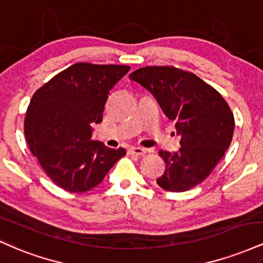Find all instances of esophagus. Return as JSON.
<instances>
[{"label": "esophagus", "mask_w": 263, "mask_h": 263, "mask_svg": "<svg viewBox=\"0 0 263 263\" xmlns=\"http://www.w3.org/2000/svg\"><path fill=\"white\" fill-rule=\"evenodd\" d=\"M127 153L131 156H143L146 153V149L141 148V147H129Z\"/></svg>", "instance_id": "34e87169"}]
</instances>
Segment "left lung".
Instances as JSON below:
<instances>
[{
  "label": "left lung",
  "instance_id": "left-lung-1",
  "mask_svg": "<svg viewBox=\"0 0 263 263\" xmlns=\"http://www.w3.org/2000/svg\"><path fill=\"white\" fill-rule=\"evenodd\" d=\"M128 78L151 91L180 136L178 152H158L165 171L157 184L176 193L194 188L210 176L230 146L235 128L230 106L218 90L173 65L144 66Z\"/></svg>",
  "mask_w": 263,
  "mask_h": 263
}]
</instances>
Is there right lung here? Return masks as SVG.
Wrapping results in <instances>:
<instances>
[{"label": "right lung", "mask_w": 263, "mask_h": 263, "mask_svg": "<svg viewBox=\"0 0 263 263\" xmlns=\"http://www.w3.org/2000/svg\"><path fill=\"white\" fill-rule=\"evenodd\" d=\"M128 70V65L77 63L33 93L25 119L27 143L45 174L66 192L95 188L126 155L91 136L111 89Z\"/></svg>", "instance_id": "obj_1"}]
</instances>
